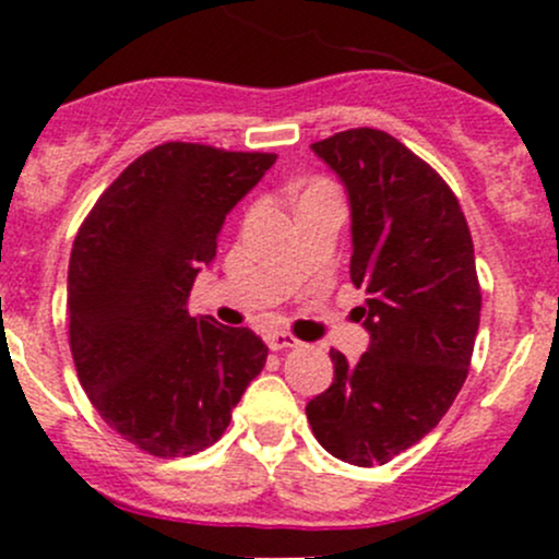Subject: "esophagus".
Listing matches in <instances>:
<instances>
[{
	"label": "esophagus",
	"mask_w": 559,
	"mask_h": 559,
	"mask_svg": "<svg viewBox=\"0 0 559 559\" xmlns=\"http://www.w3.org/2000/svg\"><path fill=\"white\" fill-rule=\"evenodd\" d=\"M267 346L273 348V352H286V348L300 346V341H297L295 335H289V332L275 330V332H270V335H267Z\"/></svg>",
	"instance_id": "obj_1"
}]
</instances>
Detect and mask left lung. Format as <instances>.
<instances>
[{"instance_id": "8db88e82", "label": "left lung", "mask_w": 559, "mask_h": 559, "mask_svg": "<svg viewBox=\"0 0 559 559\" xmlns=\"http://www.w3.org/2000/svg\"><path fill=\"white\" fill-rule=\"evenodd\" d=\"M352 205V281L368 352L306 405L316 441L373 467L419 443L452 408L481 319L471 229L447 180L381 129H346L311 145Z\"/></svg>"}]
</instances>
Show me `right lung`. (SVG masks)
Masks as SVG:
<instances>
[{
    "instance_id": "obj_1",
    "label": "right lung",
    "mask_w": 559,
    "mask_h": 559,
    "mask_svg": "<svg viewBox=\"0 0 559 559\" xmlns=\"http://www.w3.org/2000/svg\"><path fill=\"white\" fill-rule=\"evenodd\" d=\"M200 143L145 151L78 229L67 321L78 379L99 416L145 454L189 456L227 430L267 346L248 326L191 316L197 273L227 213L275 165Z\"/></svg>"
}]
</instances>
